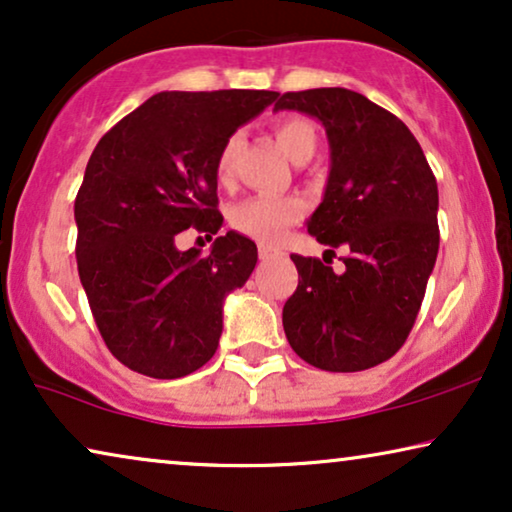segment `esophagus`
Masks as SVG:
<instances>
[{"label":"esophagus","instance_id":"esophagus-1","mask_svg":"<svg viewBox=\"0 0 512 512\" xmlns=\"http://www.w3.org/2000/svg\"><path fill=\"white\" fill-rule=\"evenodd\" d=\"M258 256H261V261H272V258H279L282 256V251L277 247H270V244H258Z\"/></svg>","mask_w":512,"mask_h":512}]
</instances>
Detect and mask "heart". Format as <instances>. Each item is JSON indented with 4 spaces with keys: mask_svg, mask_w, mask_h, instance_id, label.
<instances>
[{
    "mask_svg": "<svg viewBox=\"0 0 512 512\" xmlns=\"http://www.w3.org/2000/svg\"><path fill=\"white\" fill-rule=\"evenodd\" d=\"M275 137L293 163L310 156L317 149V130L305 118H279L275 123ZM237 151H240V135H230L221 146L219 158H216V174H219L221 181H228L233 177ZM300 212H303V205L296 198L254 195V198L237 202L230 209V223L240 233L254 237V240L263 244H270L284 235V230L298 219Z\"/></svg>",
    "mask_w": 512,
    "mask_h": 512,
    "instance_id": "obj_1",
    "label": "heart"
}]
</instances>
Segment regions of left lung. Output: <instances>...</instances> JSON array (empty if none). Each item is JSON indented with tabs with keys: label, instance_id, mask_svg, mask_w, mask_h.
<instances>
[{
	"label": "left lung",
	"instance_id": "left-lung-1",
	"mask_svg": "<svg viewBox=\"0 0 512 512\" xmlns=\"http://www.w3.org/2000/svg\"><path fill=\"white\" fill-rule=\"evenodd\" d=\"M275 109L326 128L331 170L307 230L328 251H349L342 275L319 258L291 256L298 289L282 312L286 340L314 368H373L408 340L436 265V177L408 125L354 90L284 93Z\"/></svg>",
	"mask_w": 512,
	"mask_h": 512
}]
</instances>
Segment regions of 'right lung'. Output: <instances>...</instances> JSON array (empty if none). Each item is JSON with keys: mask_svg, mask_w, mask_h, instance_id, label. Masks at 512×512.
<instances>
[{"mask_svg": "<svg viewBox=\"0 0 512 512\" xmlns=\"http://www.w3.org/2000/svg\"><path fill=\"white\" fill-rule=\"evenodd\" d=\"M275 97L158 93L97 142L74 202L76 263L109 352L135 373L177 380L219 347L223 300L254 272L256 244L228 230L202 258L174 240L191 226L219 233L216 158Z\"/></svg>", "mask_w": 512, "mask_h": 512, "instance_id": "right-lung-1", "label": "right lung"}]
</instances>
